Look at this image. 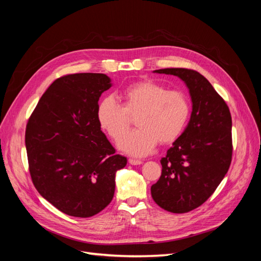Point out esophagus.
Wrapping results in <instances>:
<instances>
[{"label":"esophagus","mask_w":261,"mask_h":261,"mask_svg":"<svg viewBox=\"0 0 261 261\" xmlns=\"http://www.w3.org/2000/svg\"><path fill=\"white\" fill-rule=\"evenodd\" d=\"M128 162H129L132 165H139V164L143 163V161L138 160V159H128Z\"/></svg>","instance_id":"esophagus-1"}]
</instances>
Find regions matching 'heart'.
Wrapping results in <instances>:
<instances>
[{"label":"heart","instance_id":"obj_1","mask_svg":"<svg viewBox=\"0 0 261 261\" xmlns=\"http://www.w3.org/2000/svg\"><path fill=\"white\" fill-rule=\"evenodd\" d=\"M121 106L113 97H106L97 109L100 128L114 141L127 131L129 116L138 115L137 130L118 144L124 152L143 156L159 143L170 145L180 136L191 113L189 100L184 92L168 90L152 81H140L126 87L120 93Z\"/></svg>","mask_w":261,"mask_h":261}]
</instances>
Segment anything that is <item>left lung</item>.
I'll list each match as a JSON object with an SVG mask.
<instances>
[{"instance_id":"obj_1","label":"left lung","mask_w":261,"mask_h":261,"mask_svg":"<svg viewBox=\"0 0 261 261\" xmlns=\"http://www.w3.org/2000/svg\"><path fill=\"white\" fill-rule=\"evenodd\" d=\"M191 93L193 111L187 127L160 160L162 172L151 186L158 206L173 213L192 211L215 193L232 161V117L223 98L194 69L163 68Z\"/></svg>"}]
</instances>
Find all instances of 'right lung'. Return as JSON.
I'll use <instances>...</instances> for the list:
<instances>
[{
    "instance_id": "obj_1",
    "label": "right lung",
    "mask_w": 261,
    "mask_h": 261,
    "mask_svg": "<svg viewBox=\"0 0 261 261\" xmlns=\"http://www.w3.org/2000/svg\"><path fill=\"white\" fill-rule=\"evenodd\" d=\"M106 74L58 78L39 100L25 134L37 191L65 215L89 218L111 202L115 173L127 159L115 153L97 120L98 101L111 87Z\"/></svg>"
}]
</instances>
